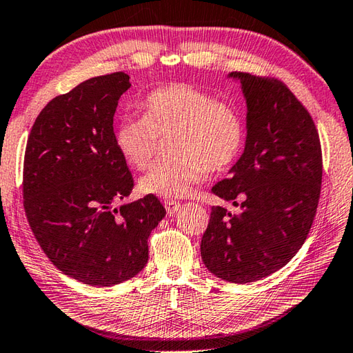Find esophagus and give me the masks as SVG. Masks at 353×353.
I'll list each match as a JSON object with an SVG mask.
<instances>
[{"label":"esophagus","instance_id":"34e87169","mask_svg":"<svg viewBox=\"0 0 353 353\" xmlns=\"http://www.w3.org/2000/svg\"><path fill=\"white\" fill-rule=\"evenodd\" d=\"M165 209H167V214L168 215H173L180 209V203L174 201V200H167L165 201Z\"/></svg>","mask_w":353,"mask_h":353}]
</instances>
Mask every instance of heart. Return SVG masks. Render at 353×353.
Segmentation results:
<instances>
[{"instance_id":"heart-1","label":"heart","mask_w":353,"mask_h":353,"mask_svg":"<svg viewBox=\"0 0 353 353\" xmlns=\"http://www.w3.org/2000/svg\"><path fill=\"white\" fill-rule=\"evenodd\" d=\"M143 117L125 116L116 129V145L129 165H152L159 137L168 138L171 159L157 163L139 180V190L163 199L188 195L206 171H223L236 161L243 144V121L233 105L192 84L153 90Z\"/></svg>"}]
</instances>
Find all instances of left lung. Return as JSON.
Listing matches in <instances>:
<instances>
[{
  "label": "left lung",
  "mask_w": 353,
  "mask_h": 353,
  "mask_svg": "<svg viewBox=\"0 0 353 353\" xmlns=\"http://www.w3.org/2000/svg\"><path fill=\"white\" fill-rule=\"evenodd\" d=\"M228 78L241 81L247 101V143L212 192L241 210L212 208L201 259L218 278L245 284L276 272L304 245L321 199L322 149L310 112L284 83L243 72Z\"/></svg>",
  "instance_id": "1"
}]
</instances>
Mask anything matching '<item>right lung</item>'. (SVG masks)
<instances>
[{
	"instance_id": "right-lung-1",
	"label": "right lung",
	"mask_w": 353,
	"mask_h": 353,
	"mask_svg": "<svg viewBox=\"0 0 353 353\" xmlns=\"http://www.w3.org/2000/svg\"><path fill=\"white\" fill-rule=\"evenodd\" d=\"M129 87V75L116 72L54 97L23 158V209L40 248L63 274L102 288L145 266L147 239L165 216L153 194L116 208L134 188L112 128Z\"/></svg>"
}]
</instances>
